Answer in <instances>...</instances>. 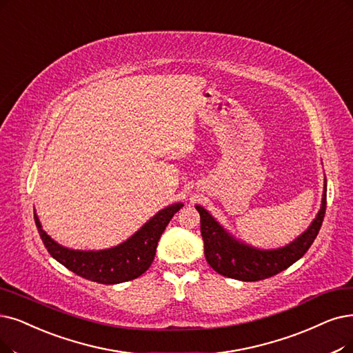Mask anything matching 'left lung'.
Instances as JSON below:
<instances>
[{
  "mask_svg": "<svg viewBox=\"0 0 353 353\" xmlns=\"http://www.w3.org/2000/svg\"><path fill=\"white\" fill-rule=\"evenodd\" d=\"M195 208L200 213L204 255L208 265L223 276L252 283V281L271 278L287 270L294 262L303 258L313 245L326 213V184H324L320 211L308 229L290 245L272 250L256 249L236 241L204 207L195 205Z\"/></svg>",
  "mask_w": 353,
  "mask_h": 353,
  "instance_id": "8db88e82",
  "label": "left lung"
}]
</instances>
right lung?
Wrapping results in <instances>:
<instances>
[{
    "label": "right lung",
    "mask_w": 353,
    "mask_h": 353,
    "mask_svg": "<svg viewBox=\"0 0 353 353\" xmlns=\"http://www.w3.org/2000/svg\"><path fill=\"white\" fill-rule=\"evenodd\" d=\"M184 207L182 203H175L154 214L145 223L128 241L104 250H74L68 249L41 229L39 217L34 213V221L39 234L43 241L50 256L62 263L74 274L94 281L98 284H120L132 281L145 274L154 259L157 246L161 234L166 229L175 213Z\"/></svg>",
    "instance_id": "right-lung-1"
}]
</instances>
